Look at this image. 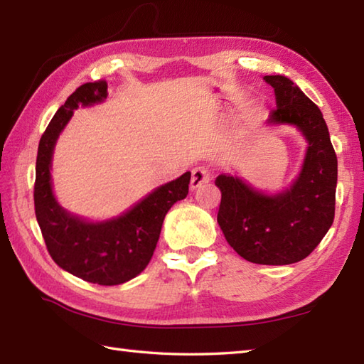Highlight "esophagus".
Masks as SVG:
<instances>
[{
	"label": "esophagus",
	"mask_w": 364,
	"mask_h": 364,
	"mask_svg": "<svg viewBox=\"0 0 364 364\" xmlns=\"http://www.w3.org/2000/svg\"><path fill=\"white\" fill-rule=\"evenodd\" d=\"M211 178V170L205 166H198L192 168V178H191V189H197L202 186V184L210 181Z\"/></svg>",
	"instance_id": "esophagus-1"
}]
</instances>
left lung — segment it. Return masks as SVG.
Instances as JSON below:
<instances>
[{
    "instance_id": "left-lung-1",
    "label": "left lung",
    "mask_w": 364,
    "mask_h": 364,
    "mask_svg": "<svg viewBox=\"0 0 364 364\" xmlns=\"http://www.w3.org/2000/svg\"><path fill=\"white\" fill-rule=\"evenodd\" d=\"M277 107L269 125H294L308 142L297 180L280 194L267 196L241 178L219 175L222 192L218 222L227 242L255 264L283 266L306 258L335 219L338 159L322 112L289 78L264 76Z\"/></svg>"
}]
</instances>
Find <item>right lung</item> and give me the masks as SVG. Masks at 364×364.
I'll list each match as a JSON object with an SVG mask.
<instances>
[{
    "label": "right lung",
    "instance_id": "1",
    "mask_svg": "<svg viewBox=\"0 0 364 364\" xmlns=\"http://www.w3.org/2000/svg\"><path fill=\"white\" fill-rule=\"evenodd\" d=\"M106 97V81L86 82L54 114L38 142L34 208L46 249L59 267L86 282L114 286L134 278L149 264L167 211L188 196L191 172L162 184L129 211L111 220L94 223L63 210L51 188L54 144L76 107L102 103Z\"/></svg>",
    "mask_w": 364,
    "mask_h": 364
}]
</instances>
